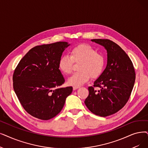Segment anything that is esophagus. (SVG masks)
Returning <instances> with one entry per match:
<instances>
[{"instance_id":"esophagus-1","label":"esophagus","mask_w":148,"mask_h":148,"mask_svg":"<svg viewBox=\"0 0 148 148\" xmlns=\"http://www.w3.org/2000/svg\"><path fill=\"white\" fill-rule=\"evenodd\" d=\"M79 87H78V86H74L73 87V90H75V89H78Z\"/></svg>"}]
</instances>
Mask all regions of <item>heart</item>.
I'll return each mask as SVG.
<instances>
[{"label":"heart","instance_id":"obj_1","mask_svg":"<svg viewBox=\"0 0 148 148\" xmlns=\"http://www.w3.org/2000/svg\"><path fill=\"white\" fill-rule=\"evenodd\" d=\"M73 62L79 63V72L74 73L68 79V84L80 86L87 82L90 77L97 78L102 74L105 66V57L87 44H81L73 48L68 55L63 56L59 62V68L65 74L72 71Z\"/></svg>","mask_w":148,"mask_h":148}]
</instances>
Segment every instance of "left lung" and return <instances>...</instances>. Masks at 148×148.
Returning <instances> with one entry per match:
<instances>
[{"instance_id":"left-lung-1","label":"left lung","mask_w":148,"mask_h":148,"mask_svg":"<svg viewBox=\"0 0 148 148\" xmlns=\"http://www.w3.org/2000/svg\"><path fill=\"white\" fill-rule=\"evenodd\" d=\"M107 51V65L103 72L88 88L85 103L89 110L101 117L118 112L130 99L136 80L132 61L117 44L108 39H92ZM94 87H99L97 91Z\"/></svg>"}]
</instances>
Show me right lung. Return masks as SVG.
Returning <instances> with one entry per match:
<instances>
[{
	"instance_id": "1",
	"label": "right lung",
	"mask_w": 148,
	"mask_h": 148,
	"mask_svg": "<svg viewBox=\"0 0 148 148\" xmlns=\"http://www.w3.org/2000/svg\"><path fill=\"white\" fill-rule=\"evenodd\" d=\"M70 45L66 42L31 48L19 62L12 77L13 88L28 114L48 120L58 114L73 87L59 88L65 79L59 68L62 53Z\"/></svg>"
}]
</instances>
